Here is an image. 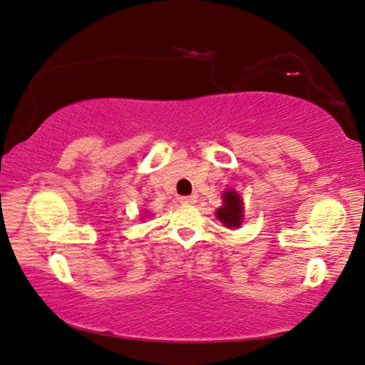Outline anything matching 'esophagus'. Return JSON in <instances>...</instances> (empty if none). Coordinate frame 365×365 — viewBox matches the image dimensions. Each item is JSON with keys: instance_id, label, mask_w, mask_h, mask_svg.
I'll list each match as a JSON object with an SVG mask.
<instances>
[{"instance_id": "obj_1", "label": "esophagus", "mask_w": 365, "mask_h": 365, "mask_svg": "<svg viewBox=\"0 0 365 365\" xmlns=\"http://www.w3.org/2000/svg\"><path fill=\"white\" fill-rule=\"evenodd\" d=\"M195 200H197L195 195H182V197H179V202H181V204H184V205L195 204Z\"/></svg>"}]
</instances>
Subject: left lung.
<instances>
[{
    "label": "left lung",
    "instance_id": "1",
    "mask_svg": "<svg viewBox=\"0 0 365 365\" xmlns=\"http://www.w3.org/2000/svg\"><path fill=\"white\" fill-rule=\"evenodd\" d=\"M223 205L217 209L215 215L227 228H240L243 223V200L237 190L227 189L222 194Z\"/></svg>",
    "mask_w": 365,
    "mask_h": 365
}]
</instances>
